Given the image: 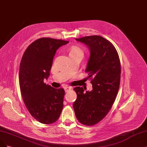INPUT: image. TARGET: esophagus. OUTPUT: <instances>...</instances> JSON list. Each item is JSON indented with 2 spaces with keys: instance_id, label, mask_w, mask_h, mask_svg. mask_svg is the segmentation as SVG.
Instances as JSON below:
<instances>
[{
  "instance_id": "esophagus-1",
  "label": "esophagus",
  "mask_w": 147,
  "mask_h": 147,
  "mask_svg": "<svg viewBox=\"0 0 147 147\" xmlns=\"http://www.w3.org/2000/svg\"><path fill=\"white\" fill-rule=\"evenodd\" d=\"M71 89H72L71 87H67V86H66V87L64 88V90H65V92H69V90H71Z\"/></svg>"
}]
</instances>
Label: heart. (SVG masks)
Returning a JSON list of instances; mask_svg holds the SVG:
<instances>
[{"label": "heart", "mask_w": 147, "mask_h": 147, "mask_svg": "<svg viewBox=\"0 0 147 147\" xmlns=\"http://www.w3.org/2000/svg\"><path fill=\"white\" fill-rule=\"evenodd\" d=\"M83 53L82 50L81 49L80 47L77 46H73L70 49V52H69V55H74V54H77V53Z\"/></svg>", "instance_id": "1"}]
</instances>
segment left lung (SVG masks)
Wrapping results in <instances>:
<instances>
[{"mask_svg":"<svg viewBox=\"0 0 147 147\" xmlns=\"http://www.w3.org/2000/svg\"><path fill=\"white\" fill-rule=\"evenodd\" d=\"M76 40L90 50L85 72L91 80L92 90L85 92L82 87H75L77 98L73 108L81 123L92 126L105 118L114 103L120 82V59L113 44L102 36L94 35Z\"/></svg>","mask_w":147,"mask_h":147,"instance_id":"obj_1","label":"left lung"}]
</instances>
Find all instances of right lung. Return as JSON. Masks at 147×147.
<instances>
[{"mask_svg":"<svg viewBox=\"0 0 147 147\" xmlns=\"http://www.w3.org/2000/svg\"><path fill=\"white\" fill-rule=\"evenodd\" d=\"M69 41L39 38L28 45L19 66V86L25 106L38 122L51 124L59 119L65 92L44 83L50 75L57 50Z\"/></svg>","mask_w":147,"mask_h":147,"instance_id":"add662e5","label":"right lung"}]
</instances>
